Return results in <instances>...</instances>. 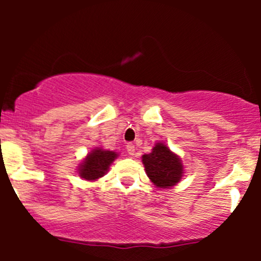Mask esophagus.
I'll list each match as a JSON object with an SVG mask.
<instances>
[{
  "label": "esophagus",
  "instance_id": "obj_1",
  "mask_svg": "<svg viewBox=\"0 0 261 261\" xmlns=\"http://www.w3.org/2000/svg\"><path fill=\"white\" fill-rule=\"evenodd\" d=\"M126 150H127L128 155L134 156V155H135L136 147H135V145H134V144H127V145H126Z\"/></svg>",
  "mask_w": 261,
  "mask_h": 261
}]
</instances>
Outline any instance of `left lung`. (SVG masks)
Masks as SVG:
<instances>
[{"label": "left lung", "instance_id": "1", "mask_svg": "<svg viewBox=\"0 0 261 261\" xmlns=\"http://www.w3.org/2000/svg\"><path fill=\"white\" fill-rule=\"evenodd\" d=\"M143 164L150 180L158 188H170L181 179V160L164 143H158L150 154L143 155Z\"/></svg>", "mask_w": 261, "mask_h": 261}]
</instances>
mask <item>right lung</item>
<instances>
[{
  "mask_svg": "<svg viewBox=\"0 0 261 261\" xmlns=\"http://www.w3.org/2000/svg\"><path fill=\"white\" fill-rule=\"evenodd\" d=\"M116 158L117 154L115 151L99 149V147L92 150L80 165L78 172L81 178L87 180H96L103 177Z\"/></svg>",
  "mask_w": 261,
  "mask_h": 261,
  "instance_id": "add662e5",
  "label": "right lung"
}]
</instances>
